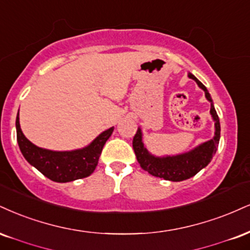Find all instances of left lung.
Segmentation results:
<instances>
[{
    "label": "left lung",
    "instance_id": "obj_1",
    "mask_svg": "<svg viewBox=\"0 0 250 250\" xmlns=\"http://www.w3.org/2000/svg\"><path fill=\"white\" fill-rule=\"evenodd\" d=\"M188 78L193 79L198 83V86L205 92L207 100L211 102L209 113L214 120V137L205 143H201L200 146H195L191 151L174 156H163V157L151 155L146 150L142 141L141 128L137 129L133 140V148L141 167L144 171H148L152 176L159 177V178H163L165 180H171V182H182V180L191 178L199 172L201 169L207 167L209 162L212 161L213 155L216 152V148H218L219 141H220V121H219V116L215 112L211 95H209L206 87L193 74L188 73Z\"/></svg>",
    "mask_w": 250,
    "mask_h": 250
}]
</instances>
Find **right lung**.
<instances>
[{"label":"right lung","mask_w":250,"mask_h":250,"mask_svg":"<svg viewBox=\"0 0 250 250\" xmlns=\"http://www.w3.org/2000/svg\"><path fill=\"white\" fill-rule=\"evenodd\" d=\"M114 127L101 133L91 144L83 149L72 151H52L39 148L24 136L20 125V116L16 117L17 142L24 158L45 177L57 183L73 182L88 177L94 172L102 148L113 134Z\"/></svg>","instance_id":"add662e5"}]
</instances>
